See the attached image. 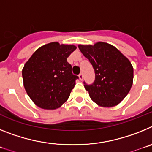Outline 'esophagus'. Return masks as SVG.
Instances as JSON below:
<instances>
[{
	"label": "esophagus",
	"instance_id": "1",
	"mask_svg": "<svg viewBox=\"0 0 152 152\" xmlns=\"http://www.w3.org/2000/svg\"><path fill=\"white\" fill-rule=\"evenodd\" d=\"M78 76H79V79H80V80H82L83 78H84V75H83V73H80Z\"/></svg>",
	"mask_w": 152,
	"mask_h": 152
}]
</instances>
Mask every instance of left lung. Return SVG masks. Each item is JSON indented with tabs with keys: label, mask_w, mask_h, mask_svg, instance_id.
Segmentation results:
<instances>
[{
	"label": "left lung",
	"mask_w": 152,
	"mask_h": 152,
	"mask_svg": "<svg viewBox=\"0 0 152 152\" xmlns=\"http://www.w3.org/2000/svg\"><path fill=\"white\" fill-rule=\"evenodd\" d=\"M95 72V80L84 84L91 100L103 107L119 104L128 94L133 82V68L129 60L116 47L98 42L94 45H79Z\"/></svg>",
	"instance_id": "left-lung-1"
}]
</instances>
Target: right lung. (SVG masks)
Listing matches in <instances>:
<instances>
[{"instance_id": "add662e5", "label": "right lung", "mask_w": 152, "mask_h": 152, "mask_svg": "<svg viewBox=\"0 0 152 152\" xmlns=\"http://www.w3.org/2000/svg\"><path fill=\"white\" fill-rule=\"evenodd\" d=\"M77 47L50 42L39 48L24 64L23 85L36 106L56 110L65 103L78 78L67 58Z\"/></svg>"}]
</instances>
